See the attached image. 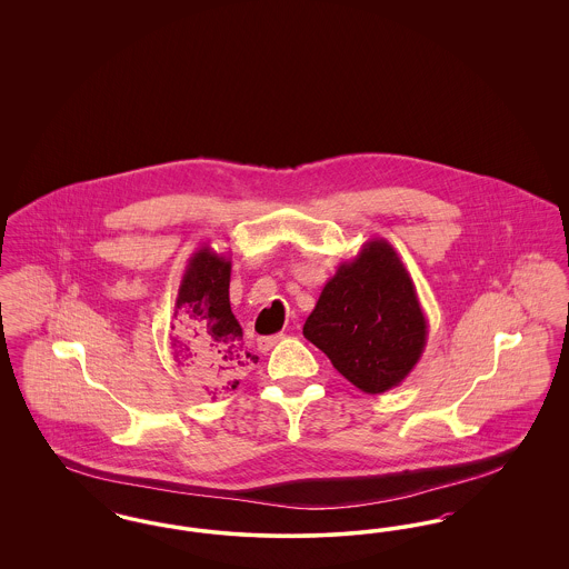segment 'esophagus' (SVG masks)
Listing matches in <instances>:
<instances>
[{"label": "esophagus", "mask_w": 569, "mask_h": 569, "mask_svg": "<svg viewBox=\"0 0 569 569\" xmlns=\"http://www.w3.org/2000/svg\"><path fill=\"white\" fill-rule=\"evenodd\" d=\"M286 339V335L283 332H279V335H271V337H260L258 339V348L262 350V352H269L271 348H274L279 341H283Z\"/></svg>", "instance_id": "1"}]
</instances>
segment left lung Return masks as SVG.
Instances as JSON below:
<instances>
[{
    "mask_svg": "<svg viewBox=\"0 0 569 569\" xmlns=\"http://www.w3.org/2000/svg\"><path fill=\"white\" fill-rule=\"evenodd\" d=\"M305 339L367 395L399 386L427 348L429 325L395 247L371 239L326 281Z\"/></svg>",
    "mask_w": 569,
    "mask_h": 569,
    "instance_id": "1",
    "label": "left lung"
}]
</instances>
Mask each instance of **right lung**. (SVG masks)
<instances>
[{"label": "right lung", "instance_id": "obj_1", "mask_svg": "<svg viewBox=\"0 0 569 569\" xmlns=\"http://www.w3.org/2000/svg\"><path fill=\"white\" fill-rule=\"evenodd\" d=\"M232 260L202 244L181 277L170 325L174 360L217 399L232 392L258 362L247 352L243 328L230 309Z\"/></svg>", "mask_w": 569, "mask_h": 569}]
</instances>
